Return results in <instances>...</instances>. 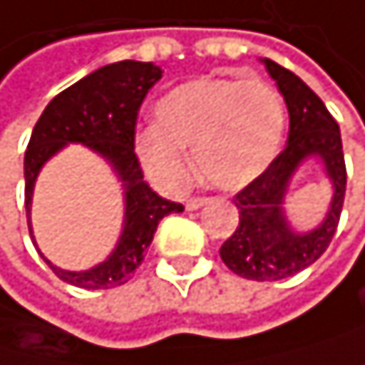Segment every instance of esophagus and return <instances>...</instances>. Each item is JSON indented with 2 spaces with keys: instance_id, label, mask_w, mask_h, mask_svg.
<instances>
[{
  "instance_id": "esophagus-1",
  "label": "esophagus",
  "mask_w": 365,
  "mask_h": 365,
  "mask_svg": "<svg viewBox=\"0 0 365 365\" xmlns=\"http://www.w3.org/2000/svg\"><path fill=\"white\" fill-rule=\"evenodd\" d=\"M206 204V197H190L188 202H186V208L188 210H197V208H202Z\"/></svg>"
}]
</instances>
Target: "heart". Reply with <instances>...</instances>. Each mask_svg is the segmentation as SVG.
Masks as SVG:
<instances>
[{
    "label": "heart",
    "instance_id": "1",
    "mask_svg": "<svg viewBox=\"0 0 365 365\" xmlns=\"http://www.w3.org/2000/svg\"><path fill=\"white\" fill-rule=\"evenodd\" d=\"M157 128L136 134L145 170L165 184L186 179L192 150L197 175L208 186L237 190L276 157L285 105L264 80L197 78L157 103Z\"/></svg>",
    "mask_w": 365,
    "mask_h": 365
}]
</instances>
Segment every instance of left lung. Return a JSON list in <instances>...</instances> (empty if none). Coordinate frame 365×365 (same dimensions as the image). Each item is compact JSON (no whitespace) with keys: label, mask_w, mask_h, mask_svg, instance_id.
I'll return each mask as SVG.
<instances>
[{"label":"left lung","mask_w":365,"mask_h":365,"mask_svg":"<svg viewBox=\"0 0 365 365\" xmlns=\"http://www.w3.org/2000/svg\"><path fill=\"white\" fill-rule=\"evenodd\" d=\"M289 109V136L280 155L256 179L235 192L240 224L220 247V256L233 274L249 280H282L317 262L330 247L339 227L346 197V159L339 123L323 101L301 78L274 60H264ZM309 154H321L328 176L333 179L335 197L326 222L317 232L298 236L282 215L287 181Z\"/></svg>","instance_id":"8db88e82"}]
</instances>
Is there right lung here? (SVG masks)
Here are the masks:
<instances>
[{
	"label": "right lung",
	"mask_w": 365,
	"mask_h": 365,
	"mask_svg": "<svg viewBox=\"0 0 365 365\" xmlns=\"http://www.w3.org/2000/svg\"><path fill=\"white\" fill-rule=\"evenodd\" d=\"M161 80L152 62L123 60L101 67L60 91L35 123L24 157V204L31 213L33 184L40 168L64 143H85L114 163L125 186V229L118 247L103 264L89 272H64L44 260L53 274L80 289H109L128 282L143 262L159 222L184 206L163 200L143 181V168L134 152L136 120L148 91ZM31 231V227H29ZM33 237V235H31ZM44 258V256H42Z\"/></svg>",
	"instance_id": "right-lung-1"
}]
</instances>
